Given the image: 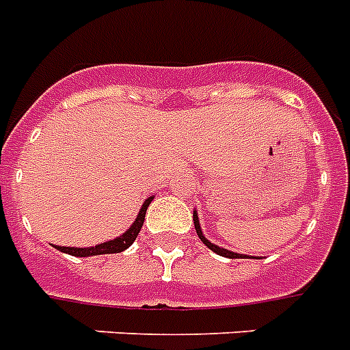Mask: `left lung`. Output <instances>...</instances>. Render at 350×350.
<instances>
[{
  "label": "left lung",
  "mask_w": 350,
  "mask_h": 350,
  "mask_svg": "<svg viewBox=\"0 0 350 350\" xmlns=\"http://www.w3.org/2000/svg\"><path fill=\"white\" fill-rule=\"evenodd\" d=\"M194 226H196V232H198V235H200V239L203 241V243L206 244L210 250H212V252H215L217 255H223V257H228V258L243 257V255L234 254V252H228V250H224V248H219V246H215V244H212L210 241H206V237H204L203 232H201V228H200V219H198V214H196V212H194Z\"/></svg>",
  "instance_id": "left-lung-1"
}]
</instances>
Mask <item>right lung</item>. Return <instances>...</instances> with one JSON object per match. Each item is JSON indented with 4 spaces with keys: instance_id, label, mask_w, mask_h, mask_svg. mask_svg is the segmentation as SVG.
Wrapping results in <instances>:
<instances>
[{
    "instance_id": "right-lung-1",
    "label": "right lung",
    "mask_w": 350,
    "mask_h": 350,
    "mask_svg": "<svg viewBox=\"0 0 350 350\" xmlns=\"http://www.w3.org/2000/svg\"><path fill=\"white\" fill-rule=\"evenodd\" d=\"M152 198L146 201V203L142 204L140 214L136 217V221L133 223L129 230H127L126 234L120 235V237H116V239L109 241V243H102L96 244V246H92V248H66V246H57L59 252H64V254H70L73 257H90V255H107V254H120L124 250H127L131 244L135 243V239L140 234L142 226H144V221H146V212L147 206L150 204Z\"/></svg>"
}]
</instances>
